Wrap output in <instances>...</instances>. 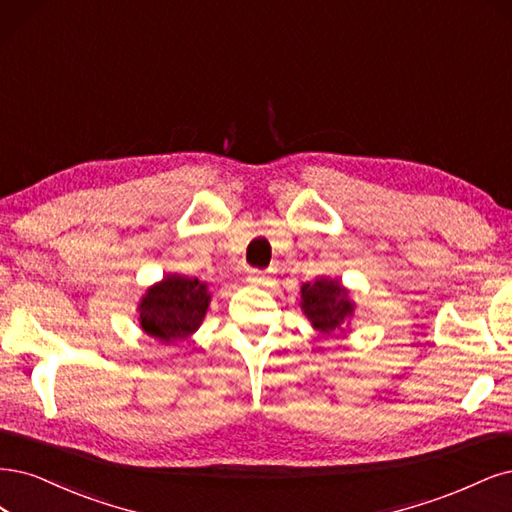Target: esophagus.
<instances>
[{"instance_id": "1", "label": "esophagus", "mask_w": 512, "mask_h": 512, "mask_svg": "<svg viewBox=\"0 0 512 512\" xmlns=\"http://www.w3.org/2000/svg\"><path fill=\"white\" fill-rule=\"evenodd\" d=\"M246 280H249L251 285H266L268 276H266V272H263V270H251L249 276H246Z\"/></svg>"}]
</instances>
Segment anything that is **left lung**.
I'll return each instance as SVG.
<instances>
[{"mask_svg": "<svg viewBox=\"0 0 512 512\" xmlns=\"http://www.w3.org/2000/svg\"><path fill=\"white\" fill-rule=\"evenodd\" d=\"M302 308L319 332L334 334L353 315L349 293L334 280H317L302 287Z\"/></svg>", "mask_w": 512, "mask_h": 512, "instance_id": "8db88e82", "label": "left lung"}]
</instances>
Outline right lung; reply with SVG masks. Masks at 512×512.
Returning <instances> with one entry per match:
<instances>
[{"instance_id":"right-lung-1","label":"right lung","mask_w":512,"mask_h":512,"mask_svg":"<svg viewBox=\"0 0 512 512\" xmlns=\"http://www.w3.org/2000/svg\"><path fill=\"white\" fill-rule=\"evenodd\" d=\"M210 295L197 278L168 276L148 289L140 304L142 329L161 342L187 340L200 327Z\"/></svg>"}]
</instances>
